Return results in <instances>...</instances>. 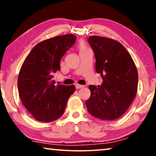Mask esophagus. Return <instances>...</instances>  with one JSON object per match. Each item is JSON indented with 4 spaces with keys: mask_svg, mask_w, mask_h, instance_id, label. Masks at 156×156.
Returning <instances> with one entry per match:
<instances>
[{
    "mask_svg": "<svg viewBox=\"0 0 156 156\" xmlns=\"http://www.w3.org/2000/svg\"><path fill=\"white\" fill-rule=\"evenodd\" d=\"M75 87H76V89H82L83 87H84V85H80V84H75Z\"/></svg>",
    "mask_w": 156,
    "mask_h": 156,
    "instance_id": "34e87169",
    "label": "esophagus"
}]
</instances>
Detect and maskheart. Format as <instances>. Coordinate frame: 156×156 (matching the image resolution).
<instances>
[{"mask_svg":"<svg viewBox=\"0 0 156 156\" xmlns=\"http://www.w3.org/2000/svg\"><path fill=\"white\" fill-rule=\"evenodd\" d=\"M78 48H79V50H80V51L86 50H87V49H89V48L87 47L86 44H85L83 42H80V43H79Z\"/></svg>","mask_w":156,"mask_h":156,"instance_id":"obj_1","label":"heart"}]
</instances>
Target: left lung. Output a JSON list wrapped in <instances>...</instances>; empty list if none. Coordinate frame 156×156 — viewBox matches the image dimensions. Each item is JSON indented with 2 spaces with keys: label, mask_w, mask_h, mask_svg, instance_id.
<instances>
[{
  "label": "left lung",
  "mask_w": 156,
  "mask_h": 156,
  "mask_svg": "<svg viewBox=\"0 0 156 156\" xmlns=\"http://www.w3.org/2000/svg\"><path fill=\"white\" fill-rule=\"evenodd\" d=\"M95 54L96 71L102 82L89 85V99L85 102L93 116L115 120L129 108L138 89V70L131 55L120 42L98 35L88 39Z\"/></svg>",
  "instance_id": "left-lung-1"
}]
</instances>
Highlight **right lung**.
<instances>
[{
  "mask_svg": "<svg viewBox=\"0 0 156 156\" xmlns=\"http://www.w3.org/2000/svg\"><path fill=\"white\" fill-rule=\"evenodd\" d=\"M76 37L67 34L44 40L32 49L18 77L20 99L38 121L51 122L62 116L75 86L55 85L53 74L60 70V59Z\"/></svg>",
  "mask_w": 156,
  "mask_h": 156,
  "instance_id": "1",
  "label": "right lung"
}]
</instances>
